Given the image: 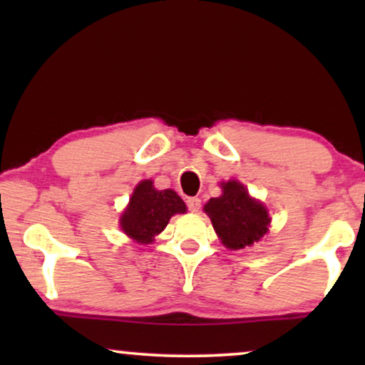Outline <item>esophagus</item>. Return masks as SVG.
<instances>
[{"label": "esophagus", "mask_w": 365, "mask_h": 365, "mask_svg": "<svg viewBox=\"0 0 365 365\" xmlns=\"http://www.w3.org/2000/svg\"><path fill=\"white\" fill-rule=\"evenodd\" d=\"M186 204H187V209L191 212H197L199 209H201V199L199 197H187Z\"/></svg>", "instance_id": "34e87169"}]
</instances>
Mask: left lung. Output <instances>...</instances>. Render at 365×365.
<instances>
[{
    "mask_svg": "<svg viewBox=\"0 0 365 365\" xmlns=\"http://www.w3.org/2000/svg\"><path fill=\"white\" fill-rule=\"evenodd\" d=\"M221 196L211 197L204 206L221 242L237 251L261 241L271 224L266 206L249 196L247 189L236 179L221 182Z\"/></svg>",
    "mask_w": 365,
    "mask_h": 365,
    "instance_id": "obj_1",
    "label": "left lung"
}]
</instances>
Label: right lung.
<instances>
[{"instance_id":"add662e5","label":"right lung","mask_w":365,"mask_h":365,"mask_svg":"<svg viewBox=\"0 0 365 365\" xmlns=\"http://www.w3.org/2000/svg\"><path fill=\"white\" fill-rule=\"evenodd\" d=\"M186 212V204L173 189L158 191L151 179L134 187L129 204L119 217L123 232L139 244H151L174 214Z\"/></svg>"}]
</instances>
